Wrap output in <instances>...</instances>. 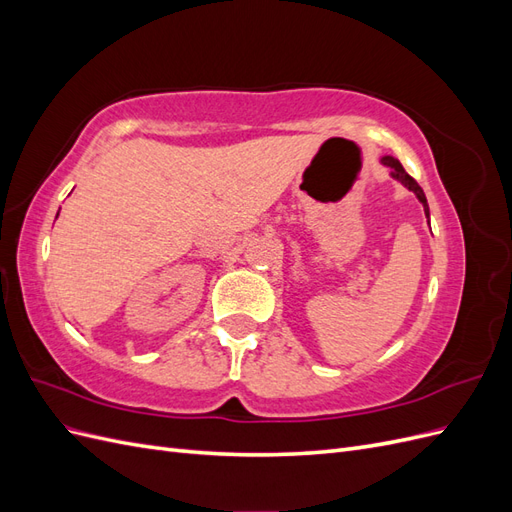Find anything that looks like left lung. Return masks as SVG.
<instances>
[{
  "mask_svg": "<svg viewBox=\"0 0 512 512\" xmlns=\"http://www.w3.org/2000/svg\"><path fill=\"white\" fill-rule=\"evenodd\" d=\"M384 166H389L391 168V177L393 179H397L401 185H406V188L410 190V192H414L416 194V198L421 200V205H423V209H425V215H427V222H429V205H427V198H425V192H423V188L421 185H418L406 170H404V166H401V162L397 160V158H393V156H384L382 160H380Z\"/></svg>",
  "mask_w": 512,
  "mask_h": 512,
  "instance_id": "8db88e82",
  "label": "left lung"
}]
</instances>
